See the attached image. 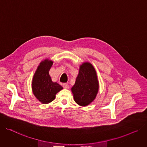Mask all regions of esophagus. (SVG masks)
Masks as SVG:
<instances>
[{
  "label": "esophagus",
  "instance_id": "esophagus-1",
  "mask_svg": "<svg viewBox=\"0 0 147 147\" xmlns=\"http://www.w3.org/2000/svg\"><path fill=\"white\" fill-rule=\"evenodd\" d=\"M63 87L64 89H68L69 88V86L68 84H63Z\"/></svg>",
  "mask_w": 147,
  "mask_h": 147
}]
</instances>
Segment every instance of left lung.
<instances>
[{
    "label": "left lung",
    "instance_id": "8db88e82",
    "mask_svg": "<svg viewBox=\"0 0 147 147\" xmlns=\"http://www.w3.org/2000/svg\"><path fill=\"white\" fill-rule=\"evenodd\" d=\"M99 89L96 71L89 62L80 65L75 83L71 88L75 102L79 106H87L96 99Z\"/></svg>",
    "mask_w": 147,
    "mask_h": 147
}]
</instances>
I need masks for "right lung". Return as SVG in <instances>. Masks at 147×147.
I'll return each mask as SVG.
<instances>
[{"label":"right lung","mask_w":147,"mask_h":147,"mask_svg":"<svg viewBox=\"0 0 147 147\" xmlns=\"http://www.w3.org/2000/svg\"><path fill=\"white\" fill-rule=\"evenodd\" d=\"M53 61L47 58L42 61L34 74L31 82L32 92L41 103L48 104L55 99L56 94L63 88L57 82H53L49 74Z\"/></svg>","instance_id":"right-lung-1"}]
</instances>
